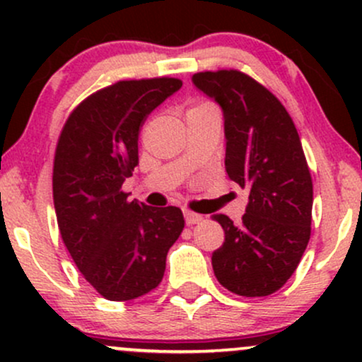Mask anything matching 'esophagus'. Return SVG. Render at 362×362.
Masks as SVG:
<instances>
[{
  "instance_id": "34e87169",
  "label": "esophagus",
  "mask_w": 362,
  "mask_h": 362,
  "mask_svg": "<svg viewBox=\"0 0 362 362\" xmlns=\"http://www.w3.org/2000/svg\"><path fill=\"white\" fill-rule=\"evenodd\" d=\"M184 218H185V223L189 224V226H194V224H199V223L202 221V216L201 214L190 213V211H185Z\"/></svg>"
}]
</instances>
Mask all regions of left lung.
<instances>
[{"mask_svg":"<svg viewBox=\"0 0 362 362\" xmlns=\"http://www.w3.org/2000/svg\"><path fill=\"white\" fill-rule=\"evenodd\" d=\"M192 83L221 107L224 168L250 192L242 224L214 214L224 230L214 276L240 296H269L296 271L311 233L313 184L300 136L282 103L247 74L206 71Z\"/></svg>","mask_w":362,"mask_h":362,"instance_id":"left-lung-1","label":"left lung"}]
</instances>
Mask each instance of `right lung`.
I'll return each instance as SVG.
<instances>
[{
    "instance_id": "1",
    "label": "right lung",
    "mask_w": 362,
    "mask_h": 362,
    "mask_svg": "<svg viewBox=\"0 0 362 362\" xmlns=\"http://www.w3.org/2000/svg\"><path fill=\"white\" fill-rule=\"evenodd\" d=\"M180 88L175 78L107 86L73 110L57 141V226L83 277L105 300L129 301L155 289L184 230L178 207H151L122 192L139 163V127Z\"/></svg>"
}]
</instances>
